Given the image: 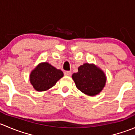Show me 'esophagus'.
I'll return each instance as SVG.
<instances>
[{"mask_svg":"<svg viewBox=\"0 0 135 135\" xmlns=\"http://www.w3.org/2000/svg\"><path fill=\"white\" fill-rule=\"evenodd\" d=\"M64 74H65V76H70L72 75V73L70 71H65L64 72Z\"/></svg>","mask_w":135,"mask_h":135,"instance_id":"1","label":"esophagus"}]
</instances>
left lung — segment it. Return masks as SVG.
<instances>
[{"label":"left lung","instance_id":"obj_1","mask_svg":"<svg viewBox=\"0 0 135 135\" xmlns=\"http://www.w3.org/2000/svg\"><path fill=\"white\" fill-rule=\"evenodd\" d=\"M76 86L82 93L95 96L103 90L105 85L106 76L94 65L85 63L78 68V72L73 74Z\"/></svg>","mask_w":135,"mask_h":135}]
</instances>
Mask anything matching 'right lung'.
<instances>
[{
	"label": "right lung",
	"instance_id": "obj_1",
	"mask_svg": "<svg viewBox=\"0 0 135 135\" xmlns=\"http://www.w3.org/2000/svg\"><path fill=\"white\" fill-rule=\"evenodd\" d=\"M62 76L63 73L61 70L55 69L47 62H43L32 70L30 81L36 91H43L54 86Z\"/></svg>",
	"mask_w": 135,
	"mask_h": 135
}]
</instances>
